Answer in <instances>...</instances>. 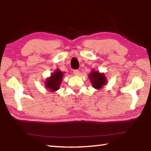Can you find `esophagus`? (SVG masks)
Masks as SVG:
<instances>
[{"label": "esophagus", "instance_id": "34e87169", "mask_svg": "<svg viewBox=\"0 0 151 151\" xmlns=\"http://www.w3.org/2000/svg\"><path fill=\"white\" fill-rule=\"evenodd\" d=\"M79 72H80L79 70H73V73L75 74V75H78Z\"/></svg>", "mask_w": 151, "mask_h": 151}]
</instances>
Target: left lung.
Returning a JSON list of instances; mask_svg holds the SVG:
<instances>
[{"mask_svg": "<svg viewBox=\"0 0 151 151\" xmlns=\"http://www.w3.org/2000/svg\"><path fill=\"white\" fill-rule=\"evenodd\" d=\"M91 85L96 89H101L107 84V78L104 73H100L95 70H92L88 75Z\"/></svg>", "mask_w": 151, "mask_h": 151, "instance_id": "8db88e82", "label": "left lung"}]
</instances>
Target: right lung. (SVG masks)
<instances>
[{"label":"right lung","mask_w":151,"mask_h":151,"mask_svg":"<svg viewBox=\"0 0 151 151\" xmlns=\"http://www.w3.org/2000/svg\"><path fill=\"white\" fill-rule=\"evenodd\" d=\"M64 73L60 69H56L55 71L51 74L49 77L46 78L45 82V87L50 92H55L60 89L62 84Z\"/></svg>","instance_id":"1"}]
</instances>
